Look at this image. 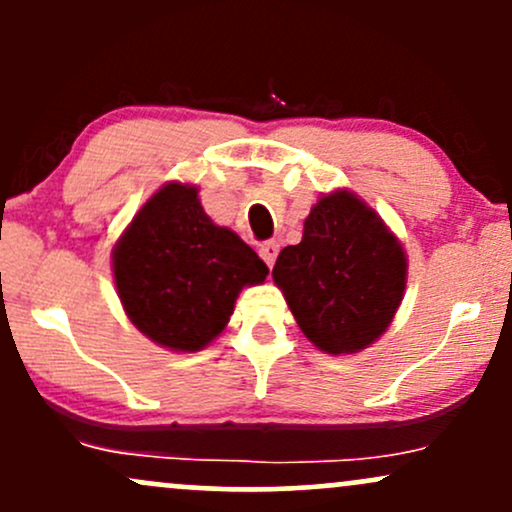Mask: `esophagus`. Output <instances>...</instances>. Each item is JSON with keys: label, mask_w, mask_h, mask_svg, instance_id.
Wrapping results in <instances>:
<instances>
[{"label": "esophagus", "mask_w": 512, "mask_h": 512, "mask_svg": "<svg viewBox=\"0 0 512 512\" xmlns=\"http://www.w3.org/2000/svg\"><path fill=\"white\" fill-rule=\"evenodd\" d=\"M276 255H279V245H276V243L260 245V257L264 260V264H267V267H272L274 260H276Z\"/></svg>", "instance_id": "34e87169"}]
</instances>
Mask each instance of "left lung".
I'll return each instance as SVG.
<instances>
[{"mask_svg": "<svg viewBox=\"0 0 512 512\" xmlns=\"http://www.w3.org/2000/svg\"><path fill=\"white\" fill-rule=\"evenodd\" d=\"M272 279L317 349L356 354L390 327L407 286V255L363 199L334 190L310 209L301 243L279 252Z\"/></svg>", "mask_w": 512, "mask_h": 512, "instance_id": "obj_1", "label": "left lung"}]
</instances>
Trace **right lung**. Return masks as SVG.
<instances>
[{"mask_svg":"<svg viewBox=\"0 0 512 512\" xmlns=\"http://www.w3.org/2000/svg\"><path fill=\"white\" fill-rule=\"evenodd\" d=\"M195 185L168 182L113 248L117 296L132 325L170 351H199L231 320L238 293L269 269L231 228L216 226Z\"/></svg>","mask_w":512,"mask_h":512,"instance_id":"right-lung-1","label":"right lung"}]
</instances>
